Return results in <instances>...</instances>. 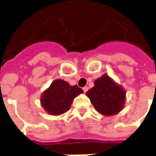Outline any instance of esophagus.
<instances>
[{
	"label": "esophagus",
	"mask_w": 156,
	"mask_h": 156,
	"mask_svg": "<svg viewBox=\"0 0 156 156\" xmlns=\"http://www.w3.org/2000/svg\"><path fill=\"white\" fill-rule=\"evenodd\" d=\"M88 90H89V88H88L87 86H85V87H83V91H84L85 93H86V92H87Z\"/></svg>",
	"instance_id": "obj_1"
}]
</instances>
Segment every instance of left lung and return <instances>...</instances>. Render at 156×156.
Instances as JSON below:
<instances>
[{
    "instance_id": "8db88e82",
    "label": "left lung",
    "mask_w": 156,
    "mask_h": 156,
    "mask_svg": "<svg viewBox=\"0 0 156 156\" xmlns=\"http://www.w3.org/2000/svg\"><path fill=\"white\" fill-rule=\"evenodd\" d=\"M99 113L106 116L117 114L123 108L125 91L107 75L94 81V86L86 92Z\"/></svg>"
}]
</instances>
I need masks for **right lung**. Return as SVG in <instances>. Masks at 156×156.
Segmentation results:
<instances>
[{"mask_svg": "<svg viewBox=\"0 0 156 156\" xmlns=\"http://www.w3.org/2000/svg\"><path fill=\"white\" fill-rule=\"evenodd\" d=\"M81 93L82 89L77 85L71 86L63 80H56L43 94L42 106L51 115H60L70 109L74 98Z\"/></svg>", "mask_w": 156, "mask_h": 156, "instance_id": "right-lung-1", "label": "right lung"}]
</instances>
